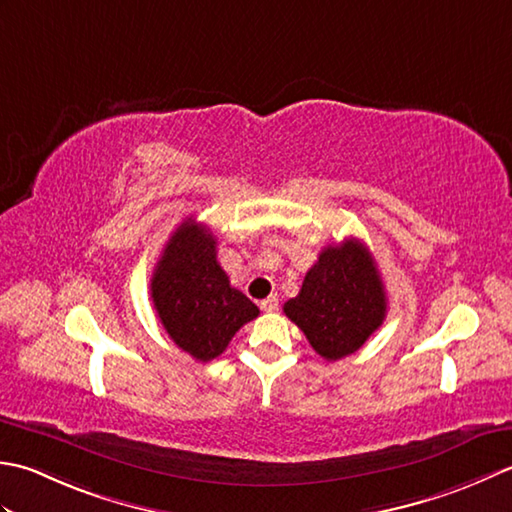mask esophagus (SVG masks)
Here are the masks:
<instances>
[{
  "mask_svg": "<svg viewBox=\"0 0 512 512\" xmlns=\"http://www.w3.org/2000/svg\"><path fill=\"white\" fill-rule=\"evenodd\" d=\"M260 309L267 311V314H271V311H276V309H278V296L265 298L263 302H260Z\"/></svg>",
  "mask_w": 512,
  "mask_h": 512,
  "instance_id": "esophagus-1",
  "label": "esophagus"
}]
</instances>
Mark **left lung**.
<instances>
[{"instance_id":"8db88e82","label":"left lung","mask_w":512,"mask_h":512,"mask_svg":"<svg viewBox=\"0 0 512 512\" xmlns=\"http://www.w3.org/2000/svg\"><path fill=\"white\" fill-rule=\"evenodd\" d=\"M283 311L318 356L336 362L356 353L387 316V294L369 249L356 238L322 249Z\"/></svg>"}]
</instances>
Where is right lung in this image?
Wrapping results in <instances>:
<instances>
[{
    "mask_svg": "<svg viewBox=\"0 0 512 512\" xmlns=\"http://www.w3.org/2000/svg\"><path fill=\"white\" fill-rule=\"evenodd\" d=\"M161 325L179 349L210 362L227 349L234 333L260 311L243 291L229 285L216 260V238L187 218L163 247L150 280Z\"/></svg>",
    "mask_w": 512,
    "mask_h": 512,
    "instance_id": "1",
    "label": "right lung"
}]
</instances>
